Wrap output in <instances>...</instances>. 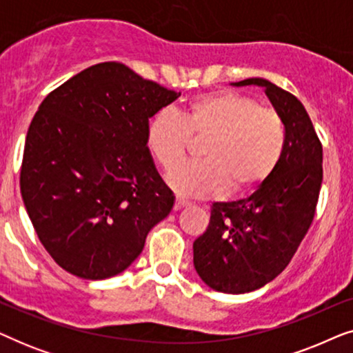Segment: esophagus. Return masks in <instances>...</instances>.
Masks as SVG:
<instances>
[{"label": "esophagus", "mask_w": 353, "mask_h": 353, "mask_svg": "<svg viewBox=\"0 0 353 353\" xmlns=\"http://www.w3.org/2000/svg\"><path fill=\"white\" fill-rule=\"evenodd\" d=\"M190 205V202L185 201V199H180V197H176L175 204H173V210H181L183 207H188Z\"/></svg>", "instance_id": "34e87169"}]
</instances>
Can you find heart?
Here are the masks:
<instances>
[{
	"label": "heart",
	"instance_id": "1",
	"mask_svg": "<svg viewBox=\"0 0 353 353\" xmlns=\"http://www.w3.org/2000/svg\"><path fill=\"white\" fill-rule=\"evenodd\" d=\"M207 137L202 161L176 163L189 137ZM146 146L167 173V185L181 196L248 194L268 180L286 149V127L276 112L236 91L197 96L181 117L159 110L146 127Z\"/></svg>",
	"mask_w": 353,
	"mask_h": 353
}]
</instances>
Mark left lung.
Listing matches in <instances>:
<instances>
[{"label": "left lung", "instance_id": "1", "mask_svg": "<svg viewBox=\"0 0 353 353\" xmlns=\"http://www.w3.org/2000/svg\"><path fill=\"white\" fill-rule=\"evenodd\" d=\"M257 85L286 127V149L267 181L248 199L215 202L205 233L192 244L194 268L214 291L244 294L273 281L310 228L323 181V148L296 96L265 79Z\"/></svg>", "mask_w": 353, "mask_h": 353}]
</instances>
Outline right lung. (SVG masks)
<instances>
[{
    "mask_svg": "<svg viewBox=\"0 0 353 353\" xmlns=\"http://www.w3.org/2000/svg\"><path fill=\"white\" fill-rule=\"evenodd\" d=\"M120 62L81 70L43 99L21 168L23 205L41 244L75 276L127 270L175 196L146 146L149 119L180 98Z\"/></svg>",
    "mask_w": 353,
    "mask_h": 353,
    "instance_id": "1",
    "label": "right lung"
}]
</instances>
